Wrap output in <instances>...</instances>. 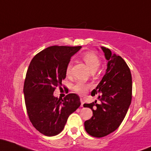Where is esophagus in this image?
I'll return each instance as SVG.
<instances>
[{"label": "esophagus", "instance_id": "34e87169", "mask_svg": "<svg viewBox=\"0 0 151 151\" xmlns=\"http://www.w3.org/2000/svg\"><path fill=\"white\" fill-rule=\"evenodd\" d=\"M80 102H81V107H83V105H84V100L82 98H80Z\"/></svg>", "mask_w": 151, "mask_h": 151}]
</instances>
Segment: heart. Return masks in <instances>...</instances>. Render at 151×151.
Masks as SVG:
<instances>
[{"mask_svg":"<svg viewBox=\"0 0 151 151\" xmlns=\"http://www.w3.org/2000/svg\"><path fill=\"white\" fill-rule=\"evenodd\" d=\"M82 59L92 72L97 70L98 67H100V59L97 57V54H94V52H92V51H88V52H86L85 54H84V55L82 56ZM71 69H72V65H71V64H69L66 68V74L67 75H69L71 73ZM91 85L89 83L84 82L83 81H78L73 85V90L77 94L83 95V94L87 93Z\"/></svg>","mask_w":151,"mask_h":151,"instance_id":"obj_1","label":"heart"}]
</instances>
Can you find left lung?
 <instances>
[{"label":"left lung","mask_w":151,"mask_h":151,"mask_svg":"<svg viewBox=\"0 0 151 151\" xmlns=\"http://www.w3.org/2000/svg\"><path fill=\"white\" fill-rule=\"evenodd\" d=\"M107 62L106 73L92 95L98 94L97 100L84 104L89 107L93 115L84 122V128L89 135L102 137L114 132L122 123L131 103L132 76L126 62L120 56L102 46Z\"/></svg>","instance_id":"left-lung-1"}]
</instances>
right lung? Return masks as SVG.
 Returning a JSON list of instances; mask_svg holds the SVG:
<instances>
[{
  "label": "right lung",
  "mask_w": 151,
  "mask_h": 151,
  "mask_svg": "<svg viewBox=\"0 0 151 151\" xmlns=\"http://www.w3.org/2000/svg\"><path fill=\"white\" fill-rule=\"evenodd\" d=\"M81 48L50 46L38 53L29 64L24 86L26 110L34 127L46 136L60 133L69 116L81 105L76 94H68L63 100L53 94L62 85L71 57Z\"/></svg>",
  "instance_id": "add662e5"
}]
</instances>
